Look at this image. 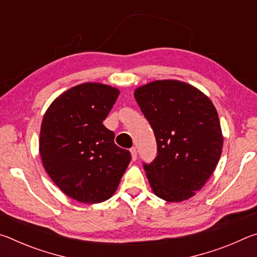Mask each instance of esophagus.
Returning <instances> with one entry per match:
<instances>
[{
  "label": "esophagus",
  "mask_w": 257,
  "mask_h": 257,
  "mask_svg": "<svg viewBox=\"0 0 257 257\" xmlns=\"http://www.w3.org/2000/svg\"><path fill=\"white\" fill-rule=\"evenodd\" d=\"M130 153H132L133 161H136L137 160V150H136V147H132V149H130Z\"/></svg>",
  "instance_id": "esophagus-1"
}]
</instances>
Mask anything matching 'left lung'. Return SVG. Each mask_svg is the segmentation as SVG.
I'll use <instances>...</instances> for the list:
<instances>
[{"instance_id": "1", "label": "left lung", "mask_w": 257, "mask_h": 257, "mask_svg": "<svg viewBox=\"0 0 257 257\" xmlns=\"http://www.w3.org/2000/svg\"><path fill=\"white\" fill-rule=\"evenodd\" d=\"M134 95L158 143V156L144 164L152 190L170 203L193 197L210 179L222 153L215 106L196 87L180 80L151 81Z\"/></svg>"}]
</instances>
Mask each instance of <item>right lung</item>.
Instances as JSON below:
<instances>
[{"instance_id":"1","label":"right lung","mask_w":257,"mask_h":257,"mask_svg":"<svg viewBox=\"0 0 257 257\" xmlns=\"http://www.w3.org/2000/svg\"><path fill=\"white\" fill-rule=\"evenodd\" d=\"M119 94L115 87L85 82L56 97L43 116V165L54 184L80 203L112 197L132 160L103 124Z\"/></svg>"}]
</instances>
